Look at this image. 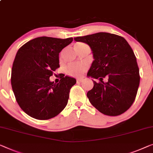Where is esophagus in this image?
Returning <instances> with one entry per match:
<instances>
[{"label":"esophagus","instance_id":"1","mask_svg":"<svg viewBox=\"0 0 153 153\" xmlns=\"http://www.w3.org/2000/svg\"><path fill=\"white\" fill-rule=\"evenodd\" d=\"M82 81H83V79H82V78L77 79V82H82Z\"/></svg>","mask_w":153,"mask_h":153}]
</instances>
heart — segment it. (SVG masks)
<instances>
[{
	"label": "heart",
	"instance_id": "1",
	"mask_svg": "<svg viewBox=\"0 0 153 153\" xmlns=\"http://www.w3.org/2000/svg\"><path fill=\"white\" fill-rule=\"evenodd\" d=\"M86 45L82 42H77L74 45L75 50H77L79 48ZM87 69V66L84 64H69L65 67V71L66 74L71 76L79 77L82 75Z\"/></svg>",
	"mask_w": 153,
	"mask_h": 153
}]
</instances>
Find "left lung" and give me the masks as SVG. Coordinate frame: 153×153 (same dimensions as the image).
<instances>
[{"label": "left lung", "instance_id": "1", "mask_svg": "<svg viewBox=\"0 0 153 153\" xmlns=\"http://www.w3.org/2000/svg\"><path fill=\"white\" fill-rule=\"evenodd\" d=\"M77 42L89 45L94 60L87 76L93 81L88 91L91 104L100 113L109 116L120 115L135 101L140 85V70L136 57L127 41L122 36L99 32L74 38ZM108 81L104 83L103 78Z\"/></svg>", "mask_w": 153, "mask_h": 153}]
</instances>
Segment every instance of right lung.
Returning <instances> with one entry per match:
<instances>
[{
    "instance_id": "add662e5",
    "label": "right lung",
    "mask_w": 153,
    "mask_h": 153,
    "mask_svg": "<svg viewBox=\"0 0 153 153\" xmlns=\"http://www.w3.org/2000/svg\"><path fill=\"white\" fill-rule=\"evenodd\" d=\"M73 38H36L18 49L11 69V83L18 105L30 117L40 120L58 115L67 106L76 79L63 77L58 84L49 80L58 68L59 53Z\"/></svg>"
}]
</instances>
